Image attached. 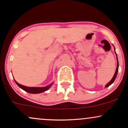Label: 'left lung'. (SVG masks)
Listing matches in <instances>:
<instances>
[{"instance_id": "left-lung-1", "label": "left lung", "mask_w": 128, "mask_h": 128, "mask_svg": "<svg viewBox=\"0 0 128 128\" xmlns=\"http://www.w3.org/2000/svg\"><path fill=\"white\" fill-rule=\"evenodd\" d=\"M114 49H115V48H114ZM115 54H116V52H115ZM116 60H117V65H116V71H115V74H114V77L112 78V79H111V80L108 83L106 84V86H105V87H108V86H110L111 84H112V83L114 82V80H115V79H116V76H117V73H118V66H119V64H118V58H117V55H116Z\"/></svg>"}]
</instances>
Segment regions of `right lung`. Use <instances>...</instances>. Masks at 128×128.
<instances>
[{
  "label": "right lung",
  "instance_id": "add662e5",
  "mask_svg": "<svg viewBox=\"0 0 128 128\" xmlns=\"http://www.w3.org/2000/svg\"><path fill=\"white\" fill-rule=\"evenodd\" d=\"M15 82H16V84L18 85L20 88H22V90H24V91L28 92L29 93H33V94H36V93H42V92L46 91L48 90L50 86L52 85V83L51 84L49 85V86H44V87H29V86H26L22 85H20L19 83H18L16 80H14Z\"/></svg>",
  "mask_w": 128,
  "mask_h": 128
}]
</instances>
